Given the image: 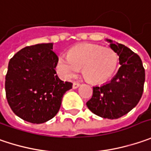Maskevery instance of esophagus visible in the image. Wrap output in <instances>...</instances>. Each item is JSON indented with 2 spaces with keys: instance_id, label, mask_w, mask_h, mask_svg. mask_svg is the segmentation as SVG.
Returning a JSON list of instances; mask_svg holds the SVG:
<instances>
[{
  "instance_id": "34e87169",
  "label": "esophagus",
  "mask_w": 151,
  "mask_h": 151,
  "mask_svg": "<svg viewBox=\"0 0 151 151\" xmlns=\"http://www.w3.org/2000/svg\"><path fill=\"white\" fill-rule=\"evenodd\" d=\"M80 86V83H77V82H74L73 83V88H78Z\"/></svg>"
}]
</instances>
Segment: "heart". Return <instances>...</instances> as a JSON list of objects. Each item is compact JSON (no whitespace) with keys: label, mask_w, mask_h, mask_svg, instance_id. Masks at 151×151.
Instances as JSON below:
<instances>
[{"label":"heart","mask_w":151,"mask_h":151,"mask_svg":"<svg viewBox=\"0 0 151 151\" xmlns=\"http://www.w3.org/2000/svg\"><path fill=\"white\" fill-rule=\"evenodd\" d=\"M117 53L111 48L98 45L84 44L74 46L68 56H58L57 73L64 79H73L82 68L83 75L92 83H102L113 75L118 65Z\"/></svg>","instance_id":"heart-1"}]
</instances>
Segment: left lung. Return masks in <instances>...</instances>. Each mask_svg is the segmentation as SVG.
<instances>
[{"mask_svg":"<svg viewBox=\"0 0 151 151\" xmlns=\"http://www.w3.org/2000/svg\"><path fill=\"white\" fill-rule=\"evenodd\" d=\"M111 49L119 56L120 68L109 83L93 87L88 108L103 118L116 119L134 108L140 100L145 79V72L140 57L122 44L111 40Z\"/></svg>","mask_w":151,"mask_h":151,"instance_id":"left-lung-1","label":"left lung"}]
</instances>
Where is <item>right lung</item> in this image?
<instances>
[{"instance_id": "1", "label": "right lung", "mask_w": 151, "mask_h": 151, "mask_svg": "<svg viewBox=\"0 0 151 151\" xmlns=\"http://www.w3.org/2000/svg\"><path fill=\"white\" fill-rule=\"evenodd\" d=\"M53 44L24 47L11 58L6 75L7 102L15 114L32 123L53 118L61 107L63 95L73 83L56 75Z\"/></svg>"}]
</instances>
